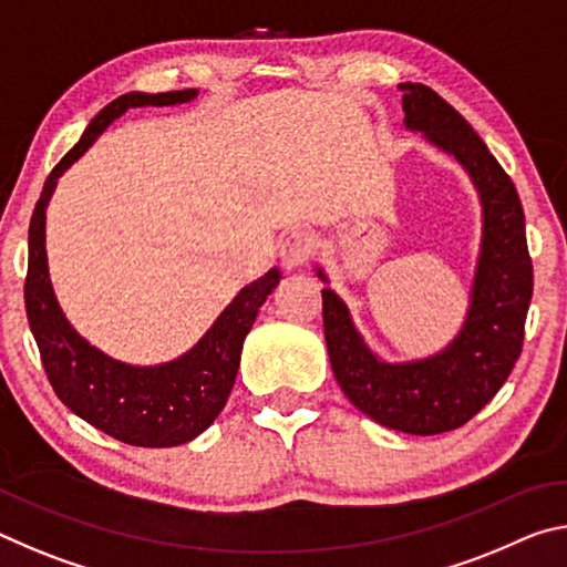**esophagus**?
I'll use <instances>...</instances> for the list:
<instances>
[{
    "instance_id": "esophagus-1",
    "label": "esophagus",
    "mask_w": 567,
    "mask_h": 567,
    "mask_svg": "<svg viewBox=\"0 0 567 567\" xmlns=\"http://www.w3.org/2000/svg\"><path fill=\"white\" fill-rule=\"evenodd\" d=\"M315 247H318V239L307 229H295V233L287 235L280 247L285 270H295V267L305 265L315 255Z\"/></svg>"
}]
</instances>
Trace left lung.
Listing matches in <instances>:
<instances>
[{
	"label": "left lung",
	"instance_id": "8db88e82",
	"mask_svg": "<svg viewBox=\"0 0 567 567\" xmlns=\"http://www.w3.org/2000/svg\"><path fill=\"white\" fill-rule=\"evenodd\" d=\"M400 90L408 127L455 155L483 203V245L467 320L435 358L388 364L364 348L348 307L324 287V342L334 378L354 408L400 433L437 435L475 417L513 372L533 297V260L517 189L477 132L425 84L408 82Z\"/></svg>",
	"mask_w": 567,
	"mask_h": 567
}]
</instances>
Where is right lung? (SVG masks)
Returning <instances> with one entry per match:
<instances>
[{"instance_id":"right-lung-1","label":"right lung","mask_w":567,"mask_h":567,"mask_svg":"<svg viewBox=\"0 0 567 567\" xmlns=\"http://www.w3.org/2000/svg\"><path fill=\"white\" fill-rule=\"evenodd\" d=\"M197 90L140 94L110 102L84 130L82 140L56 162L47 177L30 223V265L24 277L27 320L40 348L47 380L74 415L87 420L120 443L137 447H172L189 443L213 425L235 385L239 354L249 328L277 282L270 270L247 285L187 354L157 368H132L92 348L56 305L44 249V209L62 172L92 147V142L130 107H167L189 102Z\"/></svg>"}]
</instances>
